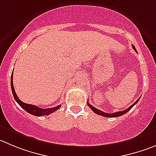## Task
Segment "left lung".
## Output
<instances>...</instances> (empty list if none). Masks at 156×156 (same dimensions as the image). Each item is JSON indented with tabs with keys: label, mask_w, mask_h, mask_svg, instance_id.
I'll return each mask as SVG.
<instances>
[{
	"label": "left lung",
	"mask_w": 156,
	"mask_h": 156,
	"mask_svg": "<svg viewBox=\"0 0 156 156\" xmlns=\"http://www.w3.org/2000/svg\"><path fill=\"white\" fill-rule=\"evenodd\" d=\"M132 48H134V50H135V51L137 52V51H136V49H135V48L134 47L133 45H132ZM139 99H140V98H139V99L137 100V101H135V102L134 103V104H132V105L130 106V107H129V108H128L127 109H126V110H124V111H122V112H117L111 113V114H109V113H106V112H104L101 111V110H99V109L96 108H94V106H92V105H90L89 103H87V104H88V107H89L90 108H91V110H92V111L94 112V113H96V114H98V115H101V116H104V117L115 118V117H119V116H121V115H124V114H126V113H127L128 112H129V110H130V109L132 108L133 107V106L135 105V104H137V102H138V101H139Z\"/></svg>",
	"instance_id": "8db88e82"
}]
</instances>
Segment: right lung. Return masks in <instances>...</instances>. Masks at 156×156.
Returning <instances> with one entry per match:
<instances>
[{
    "label": "right lung",
    "mask_w": 156,
    "mask_h": 156,
    "mask_svg": "<svg viewBox=\"0 0 156 156\" xmlns=\"http://www.w3.org/2000/svg\"><path fill=\"white\" fill-rule=\"evenodd\" d=\"M11 90H12L13 95H14V98L15 99V101L18 103V105L21 106L22 108H24L27 112L30 113V114L33 115L34 116H43V115H48L51 114L54 112L57 111L58 109L60 108L61 105H59L58 106L54 108H38L37 106L34 105H30V104H26V103L23 102L21 100L19 99V98L17 97V94H16L15 91H14V85H13V72L12 75H11Z\"/></svg>",
    "instance_id": "obj_1"
}]
</instances>
